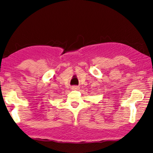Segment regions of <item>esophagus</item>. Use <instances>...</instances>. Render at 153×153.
Listing matches in <instances>:
<instances>
[{
    "label": "esophagus",
    "instance_id": "34e87169",
    "mask_svg": "<svg viewBox=\"0 0 153 153\" xmlns=\"http://www.w3.org/2000/svg\"><path fill=\"white\" fill-rule=\"evenodd\" d=\"M79 89V86H71V90H77Z\"/></svg>",
    "mask_w": 153,
    "mask_h": 153
}]
</instances>
